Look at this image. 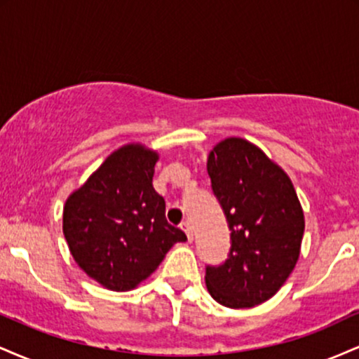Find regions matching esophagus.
I'll return each instance as SVG.
<instances>
[{
    "label": "esophagus",
    "instance_id": "obj_1",
    "mask_svg": "<svg viewBox=\"0 0 359 359\" xmlns=\"http://www.w3.org/2000/svg\"><path fill=\"white\" fill-rule=\"evenodd\" d=\"M180 228H182L184 231H185V234H187L189 240H192V238H194V231H192V224H191V221H189V219L182 221V222H180Z\"/></svg>",
    "mask_w": 359,
    "mask_h": 359
}]
</instances>
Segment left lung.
<instances>
[{
  "instance_id": "1",
  "label": "left lung",
  "mask_w": 359,
  "mask_h": 359,
  "mask_svg": "<svg viewBox=\"0 0 359 359\" xmlns=\"http://www.w3.org/2000/svg\"><path fill=\"white\" fill-rule=\"evenodd\" d=\"M211 189L231 234L228 259L205 266V285L221 306L246 309L277 294L294 270L304 212L285 172L243 138L214 147Z\"/></svg>"
}]
</instances>
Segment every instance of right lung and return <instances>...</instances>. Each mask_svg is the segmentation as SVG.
<instances>
[{
	"instance_id": "add662e5",
	"label": "right lung",
	"mask_w": 359,
	"mask_h": 359,
	"mask_svg": "<svg viewBox=\"0 0 359 359\" xmlns=\"http://www.w3.org/2000/svg\"><path fill=\"white\" fill-rule=\"evenodd\" d=\"M155 151L126 145L111 154L64 208V236L74 259L109 290H130L150 277L182 229L165 217L155 192Z\"/></svg>"
}]
</instances>
